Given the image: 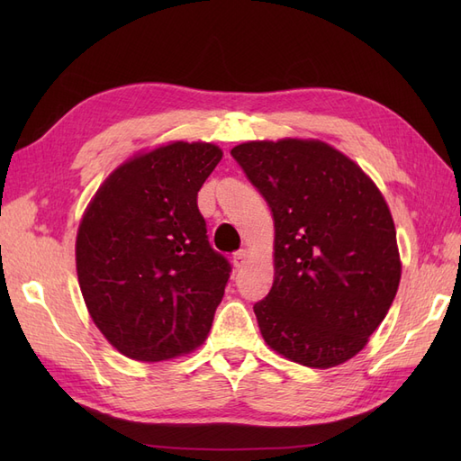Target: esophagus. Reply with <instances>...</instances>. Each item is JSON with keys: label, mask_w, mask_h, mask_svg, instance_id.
Segmentation results:
<instances>
[{"label": "esophagus", "mask_w": 461, "mask_h": 461, "mask_svg": "<svg viewBox=\"0 0 461 461\" xmlns=\"http://www.w3.org/2000/svg\"><path fill=\"white\" fill-rule=\"evenodd\" d=\"M246 259H248V252H246V249H239V252H234V254H232V265H234L236 269L244 267Z\"/></svg>", "instance_id": "esophagus-1"}]
</instances>
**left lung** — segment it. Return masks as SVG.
Instances as JSON below:
<instances>
[{
    "label": "left lung",
    "mask_w": 461,
    "mask_h": 461,
    "mask_svg": "<svg viewBox=\"0 0 461 461\" xmlns=\"http://www.w3.org/2000/svg\"><path fill=\"white\" fill-rule=\"evenodd\" d=\"M230 156L275 221L273 286L254 303L265 342L305 367L344 364L383 323L400 285L383 194L319 140L246 142Z\"/></svg>",
    "instance_id": "left-lung-1"
}]
</instances>
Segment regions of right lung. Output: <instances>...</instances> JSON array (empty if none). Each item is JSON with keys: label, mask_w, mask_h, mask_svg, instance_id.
Masks as SVG:
<instances>
[{"label": "right lung", "mask_w": 461, "mask_h": 461, "mask_svg": "<svg viewBox=\"0 0 461 461\" xmlns=\"http://www.w3.org/2000/svg\"><path fill=\"white\" fill-rule=\"evenodd\" d=\"M221 158L203 142L148 151L111 173L82 217L78 285L122 356L171 359L212 329L232 267L207 240L198 192Z\"/></svg>", "instance_id": "add662e5"}]
</instances>
